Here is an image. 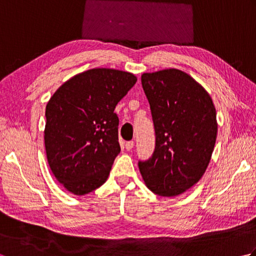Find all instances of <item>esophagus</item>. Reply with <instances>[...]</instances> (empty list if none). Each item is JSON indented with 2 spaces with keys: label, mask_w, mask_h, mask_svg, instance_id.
Listing matches in <instances>:
<instances>
[{
  "label": "esophagus",
  "mask_w": 256,
  "mask_h": 256,
  "mask_svg": "<svg viewBox=\"0 0 256 256\" xmlns=\"http://www.w3.org/2000/svg\"><path fill=\"white\" fill-rule=\"evenodd\" d=\"M133 146H134V142H133V140H130V142L125 143V148H126L128 150H132Z\"/></svg>",
  "instance_id": "obj_1"
}]
</instances>
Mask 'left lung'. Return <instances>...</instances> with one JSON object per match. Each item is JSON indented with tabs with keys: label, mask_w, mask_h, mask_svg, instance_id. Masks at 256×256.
<instances>
[{
	"label": "left lung",
	"mask_w": 256,
	"mask_h": 256,
	"mask_svg": "<svg viewBox=\"0 0 256 256\" xmlns=\"http://www.w3.org/2000/svg\"><path fill=\"white\" fill-rule=\"evenodd\" d=\"M155 130V150L138 168L146 186L162 197H174L197 184L214 148L216 114L210 96L178 69L143 74Z\"/></svg>",
	"instance_id": "1"
}]
</instances>
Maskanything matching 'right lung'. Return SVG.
Listing matches in <instances>:
<instances>
[{
	"instance_id": "right-lung-1",
	"label": "right lung",
	"mask_w": 256,
	"mask_h": 256,
	"mask_svg": "<svg viewBox=\"0 0 256 256\" xmlns=\"http://www.w3.org/2000/svg\"><path fill=\"white\" fill-rule=\"evenodd\" d=\"M136 81L121 70L90 69L66 81L48 101L46 155L68 192L86 194L106 182L121 152L114 108Z\"/></svg>"
}]
</instances>
